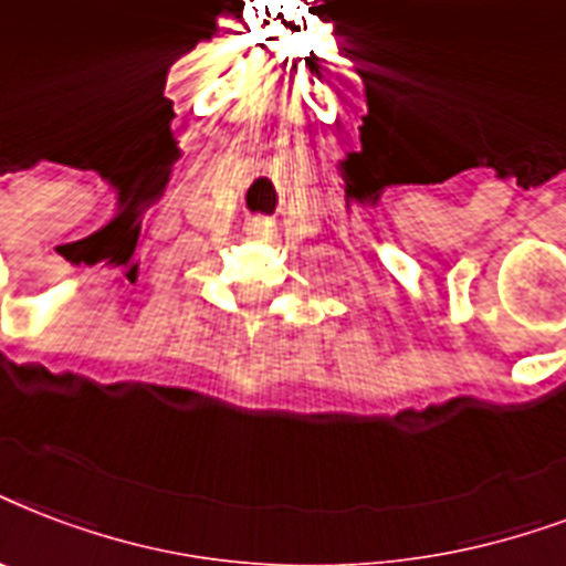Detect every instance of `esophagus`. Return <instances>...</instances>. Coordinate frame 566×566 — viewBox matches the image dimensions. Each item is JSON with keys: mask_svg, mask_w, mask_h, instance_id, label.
Returning <instances> with one entry per match:
<instances>
[{"mask_svg": "<svg viewBox=\"0 0 566 566\" xmlns=\"http://www.w3.org/2000/svg\"><path fill=\"white\" fill-rule=\"evenodd\" d=\"M245 237H249V240H258V243L273 240V222H266V219H254V222L245 226Z\"/></svg>", "mask_w": 566, "mask_h": 566, "instance_id": "esophagus-1", "label": "esophagus"}]
</instances>
